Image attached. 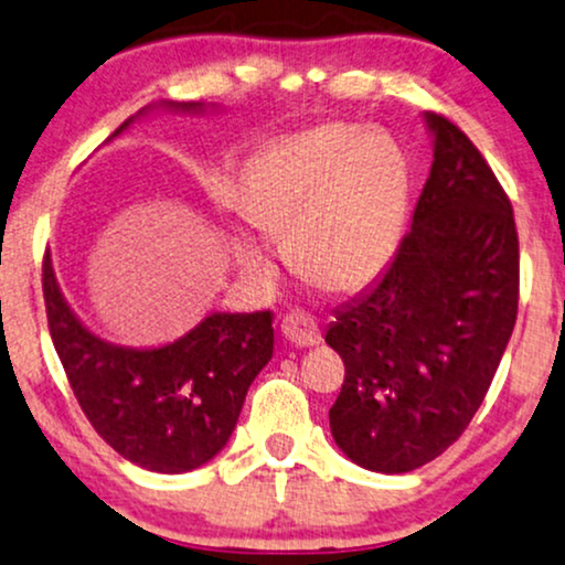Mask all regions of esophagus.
Returning <instances> with one entry per match:
<instances>
[{
  "label": "esophagus",
  "instance_id": "obj_1",
  "mask_svg": "<svg viewBox=\"0 0 565 565\" xmlns=\"http://www.w3.org/2000/svg\"><path fill=\"white\" fill-rule=\"evenodd\" d=\"M281 333L289 344L295 347H318L320 344V326L312 316H307L302 310L289 312L287 318L281 320Z\"/></svg>",
  "mask_w": 565,
  "mask_h": 565
}]
</instances>
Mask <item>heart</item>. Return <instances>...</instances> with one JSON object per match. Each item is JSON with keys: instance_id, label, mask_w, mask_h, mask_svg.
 Here are the masks:
<instances>
[{"instance_id": "1", "label": "heart", "mask_w": 565, "mask_h": 565, "mask_svg": "<svg viewBox=\"0 0 565 565\" xmlns=\"http://www.w3.org/2000/svg\"><path fill=\"white\" fill-rule=\"evenodd\" d=\"M406 161L385 132L320 125L278 140L249 174L242 213L268 234H287L291 266L307 281L362 287L394 255L406 211ZM260 266L263 247L242 239Z\"/></svg>"}]
</instances>
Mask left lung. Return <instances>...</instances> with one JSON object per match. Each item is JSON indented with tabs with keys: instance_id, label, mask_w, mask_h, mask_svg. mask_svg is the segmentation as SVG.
I'll list each match as a JSON object with an SVG mask.
<instances>
[{
	"instance_id": "obj_1",
	"label": "left lung",
	"mask_w": 565,
	"mask_h": 565,
	"mask_svg": "<svg viewBox=\"0 0 565 565\" xmlns=\"http://www.w3.org/2000/svg\"><path fill=\"white\" fill-rule=\"evenodd\" d=\"M425 119L435 151L412 230L326 333L347 367L328 412L335 446L385 475L412 472L461 438L519 312L511 200L451 119Z\"/></svg>"
}]
</instances>
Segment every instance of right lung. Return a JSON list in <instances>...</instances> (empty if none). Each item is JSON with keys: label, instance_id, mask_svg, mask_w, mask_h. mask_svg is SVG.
Here are the masks:
<instances>
[{"label": "right lung", "instance_id": "right-lung-1", "mask_svg": "<svg viewBox=\"0 0 565 565\" xmlns=\"http://www.w3.org/2000/svg\"><path fill=\"white\" fill-rule=\"evenodd\" d=\"M130 122L132 117L114 135ZM41 284L49 333L70 388L114 451L151 472L180 475L226 446L249 383L274 354V312H213L174 344L125 349L106 344L75 318L49 255Z\"/></svg>", "mask_w": 565, "mask_h": 565}]
</instances>
